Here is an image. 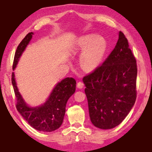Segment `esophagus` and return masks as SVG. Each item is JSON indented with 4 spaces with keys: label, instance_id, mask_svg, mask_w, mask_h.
I'll return each mask as SVG.
<instances>
[{
    "label": "esophagus",
    "instance_id": "34e87169",
    "mask_svg": "<svg viewBox=\"0 0 152 152\" xmlns=\"http://www.w3.org/2000/svg\"><path fill=\"white\" fill-rule=\"evenodd\" d=\"M84 87V84H83V82H81V81H79L77 83V88H79V89H82Z\"/></svg>",
    "mask_w": 152,
    "mask_h": 152
}]
</instances>
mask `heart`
I'll return each instance as SVG.
<instances>
[{
    "mask_svg": "<svg viewBox=\"0 0 152 152\" xmlns=\"http://www.w3.org/2000/svg\"><path fill=\"white\" fill-rule=\"evenodd\" d=\"M107 47V42L104 37L94 34H88L75 40L72 52L74 54L82 52L79 58L80 66L84 70L90 72L102 63Z\"/></svg>",
    "mask_w": 152,
    "mask_h": 152,
    "instance_id": "heart-1",
    "label": "heart"
}]
</instances>
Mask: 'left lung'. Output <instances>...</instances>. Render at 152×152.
Masks as SVG:
<instances>
[{
  "instance_id": "left-lung-1",
  "label": "left lung",
  "mask_w": 152,
  "mask_h": 152,
  "mask_svg": "<svg viewBox=\"0 0 152 152\" xmlns=\"http://www.w3.org/2000/svg\"><path fill=\"white\" fill-rule=\"evenodd\" d=\"M118 35L116 46L102 65L83 79L90 120L102 129L118 126L136 99V60L124 33Z\"/></svg>"
}]
</instances>
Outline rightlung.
<instances>
[{"mask_svg":"<svg viewBox=\"0 0 152 152\" xmlns=\"http://www.w3.org/2000/svg\"><path fill=\"white\" fill-rule=\"evenodd\" d=\"M33 35L32 32H29L18 46L14 59L13 70L17 67L22 53ZM12 83L17 97L16 107L18 112L32 128L43 132H52L60 128L65 115L66 102L76 90V81L74 78L67 77L58 82L46 102L37 106H30L25 102L18 89L14 72L12 74Z\"/></svg>","mask_w":152,"mask_h":152,"instance_id":"right-lung-1","label":"right lung"}]
</instances>
